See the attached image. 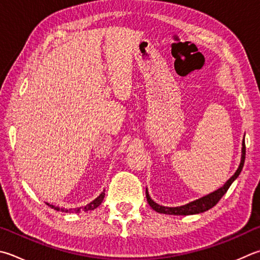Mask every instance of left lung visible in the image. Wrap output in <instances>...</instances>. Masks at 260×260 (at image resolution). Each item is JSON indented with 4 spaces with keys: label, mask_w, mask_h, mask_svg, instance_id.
Masks as SVG:
<instances>
[{
    "label": "left lung",
    "mask_w": 260,
    "mask_h": 260,
    "mask_svg": "<svg viewBox=\"0 0 260 260\" xmlns=\"http://www.w3.org/2000/svg\"><path fill=\"white\" fill-rule=\"evenodd\" d=\"M244 159H245V143H244V139L242 142V155H241V162H240V166L237 169V172L234 173V175L231 177L228 182H226L223 186L219 187L218 190H216L214 192L209 193L205 197L200 198V199L194 200L192 202H188V204L184 205V206H179V207H165V206H160L157 202H154L152 199H151L148 192V188L145 190V196H146V200H148L149 205L151 208L155 210L157 212H160V214H166V215H194V214H200V212H204L209 210L212 208L217 202H218L221 197H223L226 192H228L229 187L231 186L235 179L238 178V176L241 173L243 165H244Z\"/></svg>",
    "instance_id": "left-lung-1"
}]
</instances>
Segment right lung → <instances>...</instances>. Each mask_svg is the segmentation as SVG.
Returning <instances> with one entry per match:
<instances>
[{
    "label": "right lung",
    "mask_w": 260,
    "mask_h": 260,
    "mask_svg": "<svg viewBox=\"0 0 260 260\" xmlns=\"http://www.w3.org/2000/svg\"><path fill=\"white\" fill-rule=\"evenodd\" d=\"M103 198H105V191H103L100 196H99L96 199H94L92 202H89L85 207H79V208H75V209H64V208H59V207H55L53 205H50V204H46L49 207H51L52 209L54 210H61V211H64V212H81L82 210L84 211H88V210H93L98 208L99 206L101 205V202L103 201Z\"/></svg>",
    "instance_id": "obj_1"
}]
</instances>
